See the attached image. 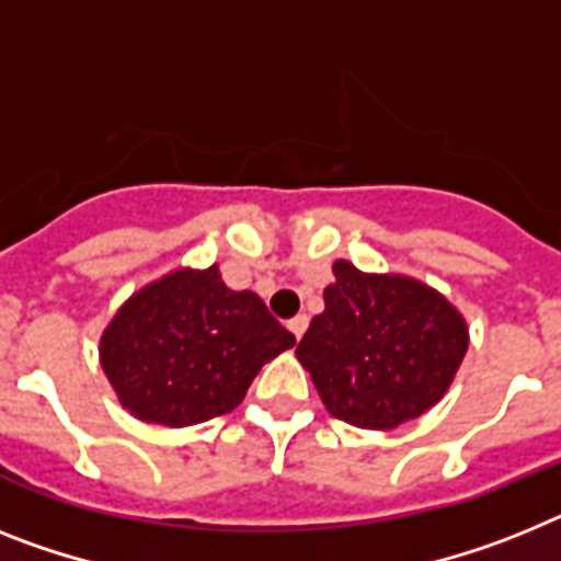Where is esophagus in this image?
<instances>
[{
	"label": "esophagus",
	"mask_w": 561,
	"mask_h": 561,
	"mask_svg": "<svg viewBox=\"0 0 561 561\" xmlns=\"http://www.w3.org/2000/svg\"><path fill=\"white\" fill-rule=\"evenodd\" d=\"M288 331L294 333L296 339H302L305 331H308V317H305V313H299V317L290 319V322H288Z\"/></svg>",
	"instance_id": "esophagus-1"
}]
</instances>
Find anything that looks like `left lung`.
Segmentation results:
<instances>
[{
	"label": "left lung",
	"mask_w": 561,
	"mask_h": 561,
	"mask_svg": "<svg viewBox=\"0 0 561 561\" xmlns=\"http://www.w3.org/2000/svg\"><path fill=\"white\" fill-rule=\"evenodd\" d=\"M324 310L296 356L310 370L331 416L388 431L416 419L454 382L468 328L454 305L408 276L333 265Z\"/></svg>",
	"instance_id": "obj_1"
}]
</instances>
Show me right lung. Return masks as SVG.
Masks as SVG:
<instances>
[{
	"label": "right lung",
	"instance_id": "obj_1",
	"mask_svg": "<svg viewBox=\"0 0 561 561\" xmlns=\"http://www.w3.org/2000/svg\"><path fill=\"white\" fill-rule=\"evenodd\" d=\"M294 345L265 302L225 288L214 265L176 271L130 296L99 353L136 419L185 427L233 411L259 368Z\"/></svg>",
	"mask_w": 561,
	"mask_h": 561
}]
</instances>
